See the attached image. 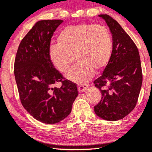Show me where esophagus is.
I'll use <instances>...</instances> for the list:
<instances>
[{
  "label": "esophagus",
  "instance_id": "34e87169",
  "mask_svg": "<svg viewBox=\"0 0 152 152\" xmlns=\"http://www.w3.org/2000/svg\"><path fill=\"white\" fill-rule=\"evenodd\" d=\"M88 85L87 84H80L78 86V92H84V91H86L87 90V88H88Z\"/></svg>",
  "mask_w": 152,
  "mask_h": 152
}]
</instances>
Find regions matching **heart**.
Segmentation results:
<instances>
[{"instance_id":"b5f03b06","label":"heart","mask_w":152,"mask_h":152,"mask_svg":"<svg viewBox=\"0 0 152 152\" xmlns=\"http://www.w3.org/2000/svg\"><path fill=\"white\" fill-rule=\"evenodd\" d=\"M113 50L112 36L108 28L100 24L81 23L64 28L58 36V44H51L50 62L62 74L68 72L75 56L78 62L68 73L72 81L83 83L104 69Z\"/></svg>"}]
</instances>
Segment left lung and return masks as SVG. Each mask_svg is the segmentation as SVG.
Returning <instances> with one entry per match:
<instances>
[{"instance_id": "obj_1", "label": "left lung", "mask_w": 152, "mask_h": 152, "mask_svg": "<svg viewBox=\"0 0 152 152\" xmlns=\"http://www.w3.org/2000/svg\"><path fill=\"white\" fill-rule=\"evenodd\" d=\"M113 34L110 61L99 78L94 81L102 92V100L94 106L96 115L105 120L117 121L135 107L142 82V72L136 45L116 20L100 15Z\"/></svg>"}]
</instances>
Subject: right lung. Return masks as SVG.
<instances>
[{
	"label": "right lung",
	"instance_id": "1",
	"mask_svg": "<svg viewBox=\"0 0 152 152\" xmlns=\"http://www.w3.org/2000/svg\"><path fill=\"white\" fill-rule=\"evenodd\" d=\"M62 20L37 22L23 38L15 60L14 72L23 108L44 124L58 123L70 114L78 96L77 85L63 77L50 62V39ZM58 82L60 88H53Z\"/></svg>",
	"mask_w": 152,
	"mask_h": 152
}]
</instances>
